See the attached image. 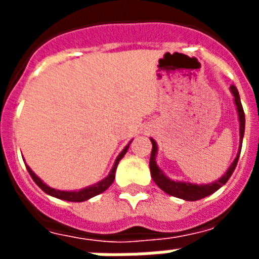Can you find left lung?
Wrapping results in <instances>:
<instances>
[{"instance_id": "8db88e82", "label": "left lung", "mask_w": 259, "mask_h": 259, "mask_svg": "<svg viewBox=\"0 0 259 259\" xmlns=\"http://www.w3.org/2000/svg\"><path fill=\"white\" fill-rule=\"evenodd\" d=\"M230 93L233 96L234 105H236V111H237V116H239V133H240V146L237 155L234 158V161L230 163V166L226 169V172L212 183H205V185H197V183H191V182H186V180H172L169 176L163 174V170L157 163V155H158V146L157 141L154 139H150L152 143V151L151 157H150V170H151V178L155 182V185L165 191L166 194L174 195L178 198H182L185 201H197L211 195L212 193H215L219 190L229 178L232 176V174L236 169L237 161H239L240 151H241V143H243V137H244V127H245V116L243 107H241V101H240V96L237 89L234 85H230Z\"/></svg>"}]
</instances>
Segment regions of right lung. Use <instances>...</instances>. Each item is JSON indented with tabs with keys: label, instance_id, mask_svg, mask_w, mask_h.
Here are the masks:
<instances>
[{
	"label": "right lung",
	"instance_id": "1",
	"mask_svg": "<svg viewBox=\"0 0 259 259\" xmlns=\"http://www.w3.org/2000/svg\"><path fill=\"white\" fill-rule=\"evenodd\" d=\"M133 140H130L127 143V146L124 147L123 150L120 151L116 159H115V163H113L112 169H111V172L108 174V176H105L104 179L100 180L98 183H94V185L87 186V187H83V189H80V190H58V189H54V187H50L48 185H46L44 182H42L38 176H37L33 170L30 169V166H27L26 165V168H27V172L30 174L31 179L36 182V185L41 189L44 193H47L48 195H51V197H55V198H59V200H65V201H72V202H81V201H87L93 198V197H96V195L101 194L104 191L107 190L109 186L112 185L113 180H115V172H116V168H118V163L119 161L124 157V154L127 152L129 150L130 143Z\"/></svg>",
	"mask_w": 259,
	"mask_h": 259
}]
</instances>
